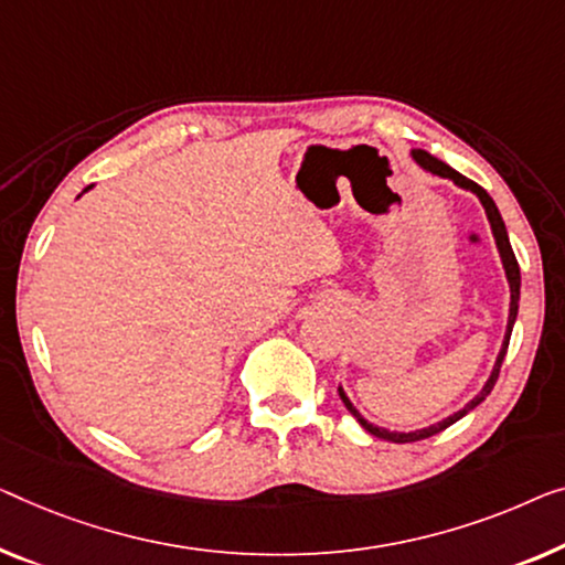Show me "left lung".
<instances>
[{
	"label": "left lung",
	"instance_id": "obj_1",
	"mask_svg": "<svg viewBox=\"0 0 565 565\" xmlns=\"http://www.w3.org/2000/svg\"><path fill=\"white\" fill-rule=\"evenodd\" d=\"M414 159H416V162H418L420 167H424V170L434 172V174H439V177H449V180H454V182L459 184V188L471 190L479 200H482L484 213H487V217H490V225H492L494 241H498V248H500V256H502L504 274H508V281H510V319H508V332H504L502 350H500V355H498V363H494V370H492L490 381L484 383V388L479 391L477 398H471L465 408L457 411V414L449 416V418H444L441 424H434V426L420 428V431H411V434L388 431V428H377V426H373V424H367V420L358 414V408L352 406L348 395H344V391L340 388V398H342V403H344V408H348L350 414L360 420V426H363L365 431H370L373 436H377V439H385V441H393V444H411V441H420V439H428V436H434V434L444 431V428H449L451 424H457V420H459L461 416H467L471 408H477L479 403H482V401L487 398V395L492 393L494 383H498V375H500V367H502L504 352H508L510 334H512V324H515V319H518V305H520V266H518V258H515V254H512V246H510V238H508V228H504L502 215H500L498 205H494V200H492L490 195H487V190H484V188H479L477 182H471V180H467L465 174H459L457 170H451L449 164H444L441 159L431 157V154H428V151H424V149H416V151H414Z\"/></svg>",
	"mask_w": 565,
	"mask_h": 565
}]
</instances>
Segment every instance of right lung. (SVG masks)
Wrapping results in <instances>:
<instances>
[{
    "instance_id": "right-lung-1",
    "label": "right lung",
    "mask_w": 565,
    "mask_h": 565,
    "mask_svg": "<svg viewBox=\"0 0 565 565\" xmlns=\"http://www.w3.org/2000/svg\"><path fill=\"white\" fill-rule=\"evenodd\" d=\"M86 190H88V188H86ZM86 190H83V192H86Z\"/></svg>"
}]
</instances>
